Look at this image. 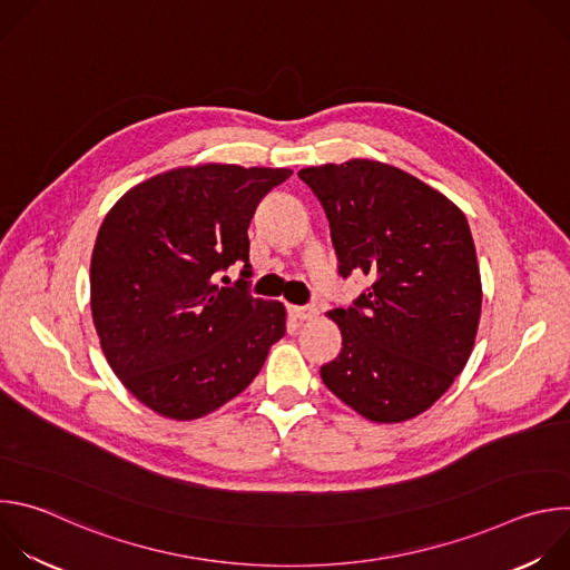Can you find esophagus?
<instances>
[{
	"label": "esophagus",
	"mask_w": 570,
	"mask_h": 570,
	"mask_svg": "<svg viewBox=\"0 0 570 570\" xmlns=\"http://www.w3.org/2000/svg\"><path fill=\"white\" fill-rule=\"evenodd\" d=\"M288 313H291L293 320H299V322L311 320V317L317 315V311L313 306H288Z\"/></svg>",
	"instance_id": "esophagus-1"
}]
</instances>
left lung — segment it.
<instances>
[{
  "mask_svg": "<svg viewBox=\"0 0 570 570\" xmlns=\"http://www.w3.org/2000/svg\"><path fill=\"white\" fill-rule=\"evenodd\" d=\"M327 214L338 275H365L354 306L327 315L341 354L320 376L370 422L413 420L464 370L482 286L469 223L415 176L374 159L302 169Z\"/></svg>",
  "mask_w": 570,
  "mask_h": 570,
  "instance_id": "obj_1",
  "label": "left lung"
}]
</instances>
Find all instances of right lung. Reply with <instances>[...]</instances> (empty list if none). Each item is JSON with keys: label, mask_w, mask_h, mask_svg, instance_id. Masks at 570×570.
Instances as JSON below:
<instances>
[{"label": "right lung", "mask_w": 570, "mask_h": 570, "mask_svg": "<svg viewBox=\"0 0 570 570\" xmlns=\"http://www.w3.org/2000/svg\"><path fill=\"white\" fill-rule=\"evenodd\" d=\"M291 169L180 167L126 191L106 214L90 264V306L119 381L161 417L189 422L246 390L286 334V308L253 297L243 264L259 200Z\"/></svg>", "instance_id": "right-lung-1"}]
</instances>
